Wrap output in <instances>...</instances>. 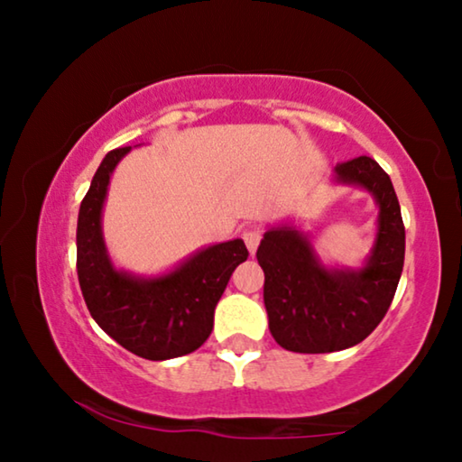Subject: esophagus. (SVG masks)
I'll list each match as a JSON object with an SVG mask.
<instances>
[{
    "label": "esophagus",
    "mask_w": 462,
    "mask_h": 462,
    "mask_svg": "<svg viewBox=\"0 0 462 462\" xmlns=\"http://www.w3.org/2000/svg\"><path fill=\"white\" fill-rule=\"evenodd\" d=\"M243 240H245V245L248 248V253L254 254V253H257V248H259V243H261V230H257V228L245 230Z\"/></svg>",
    "instance_id": "34e87169"
}]
</instances>
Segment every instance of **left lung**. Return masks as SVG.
I'll return each mask as SVG.
<instances>
[{
    "label": "left lung",
    "mask_w": 462,
    "mask_h": 462,
    "mask_svg": "<svg viewBox=\"0 0 462 462\" xmlns=\"http://www.w3.org/2000/svg\"><path fill=\"white\" fill-rule=\"evenodd\" d=\"M333 182L370 193L378 208L374 243L360 267L327 265L310 234L291 222L271 226L257 248L269 331L298 354H328L364 341L389 310L405 261L399 199L376 160L337 164Z\"/></svg>",
    "instance_id": "8db88e82"
}]
</instances>
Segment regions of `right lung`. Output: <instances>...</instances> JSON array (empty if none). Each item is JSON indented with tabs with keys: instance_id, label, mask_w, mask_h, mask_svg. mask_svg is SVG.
<instances>
[{
	"instance_id": "add662e5",
	"label": "right lung",
	"mask_w": 462,
	"mask_h": 462,
	"mask_svg": "<svg viewBox=\"0 0 462 462\" xmlns=\"http://www.w3.org/2000/svg\"><path fill=\"white\" fill-rule=\"evenodd\" d=\"M131 148L108 152L78 214V280L88 310L108 337L145 360L162 362L201 347L232 271L246 261L243 238L203 246L158 275L115 267L102 232L108 182Z\"/></svg>"
}]
</instances>
